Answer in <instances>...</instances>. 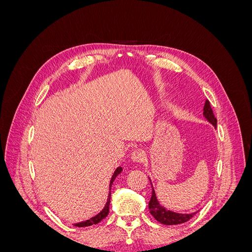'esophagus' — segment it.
Wrapping results in <instances>:
<instances>
[{"mask_svg": "<svg viewBox=\"0 0 252 252\" xmlns=\"http://www.w3.org/2000/svg\"><path fill=\"white\" fill-rule=\"evenodd\" d=\"M130 158H131V161H133V162H135V163L143 162L144 158H145L144 151H142L141 149H135L134 151L131 152Z\"/></svg>", "mask_w": 252, "mask_h": 252, "instance_id": "1", "label": "esophagus"}]
</instances>
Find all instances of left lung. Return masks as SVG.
I'll return each instance as SVG.
<instances>
[{
    "mask_svg": "<svg viewBox=\"0 0 252 252\" xmlns=\"http://www.w3.org/2000/svg\"><path fill=\"white\" fill-rule=\"evenodd\" d=\"M203 116L204 118L207 120L211 125L215 126V128H217V123L218 121L215 117V114L212 112V109L210 107V103L209 101L206 100L205 104H204V109H203ZM150 183L151 180L149 179ZM151 188H152V193H151V199L149 201V211L151 213V216L154 217L158 222H159L161 224L164 225H178V224H182V223H185L187 220H189L191 219L195 213H178V212H174L171 210L166 209L165 207H163L162 205H159L158 199H157V194L155 191V188L151 184Z\"/></svg>",
    "mask_w": 252,
    "mask_h": 252,
    "instance_id": "left-lung-1",
    "label": "left lung"
}]
</instances>
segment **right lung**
I'll return each instance as SVG.
<instances>
[{
	"mask_svg": "<svg viewBox=\"0 0 252 252\" xmlns=\"http://www.w3.org/2000/svg\"><path fill=\"white\" fill-rule=\"evenodd\" d=\"M122 170H123V168H122L121 166H119L118 168H117L116 170H114V172H113V174H112L111 180H110V184H109V193H108V197H107V202H106V204H105V206H104V208H103L100 212H98L96 216H94V217H93V218H90L89 220H83V222L75 223L74 226H77V227H87V226L94 225V224L100 223L103 219H105L106 217L108 216V213H109V205H110V196H111V191H110L111 185H112L113 181L116 180V178L122 172Z\"/></svg>",
	"mask_w": 252,
	"mask_h": 252,
	"instance_id": "1",
	"label": "right lung"
}]
</instances>
